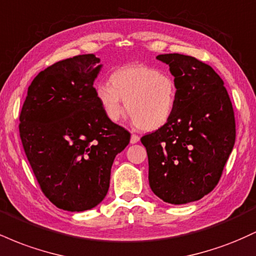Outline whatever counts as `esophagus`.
Returning a JSON list of instances; mask_svg holds the SVG:
<instances>
[{
  "label": "esophagus",
  "mask_w": 256,
  "mask_h": 256,
  "mask_svg": "<svg viewBox=\"0 0 256 256\" xmlns=\"http://www.w3.org/2000/svg\"><path fill=\"white\" fill-rule=\"evenodd\" d=\"M130 142L132 143V144H136V143L140 142V136H137V134H131V140H130Z\"/></svg>",
  "instance_id": "esophagus-1"
}]
</instances>
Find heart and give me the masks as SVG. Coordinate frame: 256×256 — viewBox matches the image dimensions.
I'll return each mask as SVG.
<instances>
[{
  "label": "heart",
  "mask_w": 256,
  "mask_h": 256,
  "mask_svg": "<svg viewBox=\"0 0 256 256\" xmlns=\"http://www.w3.org/2000/svg\"><path fill=\"white\" fill-rule=\"evenodd\" d=\"M95 98L110 122H119L126 110L136 126L155 131L172 118L177 104V86L171 76L146 64H130L116 68L110 83L95 88Z\"/></svg>",
  "instance_id": "obj_1"
}]
</instances>
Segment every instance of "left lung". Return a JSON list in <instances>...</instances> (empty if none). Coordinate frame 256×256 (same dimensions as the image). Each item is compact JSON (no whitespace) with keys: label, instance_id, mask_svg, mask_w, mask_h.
Listing matches in <instances>:
<instances>
[{"label":"left lung","instance_id":"left-lung-1","mask_svg":"<svg viewBox=\"0 0 256 256\" xmlns=\"http://www.w3.org/2000/svg\"><path fill=\"white\" fill-rule=\"evenodd\" d=\"M170 66L177 104L165 126L140 138L152 192L171 204L198 201L218 184L236 138L222 79L207 64L182 54L158 55Z\"/></svg>","mask_w":256,"mask_h":256}]
</instances>
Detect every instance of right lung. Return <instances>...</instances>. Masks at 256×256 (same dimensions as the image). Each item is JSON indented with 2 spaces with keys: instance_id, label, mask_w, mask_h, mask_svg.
<instances>
[{
  "instance_id": "1",
  "label": "right lung",
  "mask_w": 256,
  "mask_h": 256,
  "mask_svg": "<svg viewBox=\"0 0 256 256\" xmlns=\"http://www.w3.org/2000/svg\"><path fill=\"white\" fill-rule=\"evenodd\" d=\"M94 54L46 67L28 90L20 138L44 195L58 208L84 212L110 189L113 161L130 134L106 118L94 82L102 64Z\"/></svg>"
}]
</instances>
